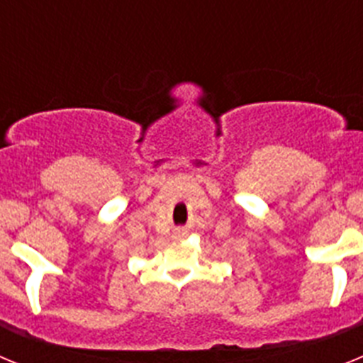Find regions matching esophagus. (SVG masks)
I'll list each match as a JSON object with an SVG mask.
<instances>
[{
	"label": "esophagus",
	"instance_id": "1",
	"mask_svg": "<svg viewBox=\"0 0 363 363\" xmlns=\"http://www.w3.org/2000/svg\"><path fill=\"white\" fill-rule=\"evenodd\" d=\"M185 233H187V230H184V229H178V230H176V234H179V236H184Z\"/></svg>",
	"mask_w": 363,
	"mask_h": 363
}]
</instances>
